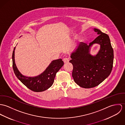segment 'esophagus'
I'll list each match as a JSON object with an SVG mask.
<instances>
[{"label":"esophagus","mask_w":125,"mask_h":125,"mask_svg":"<svg viewBox=\"0 0 125 125\" xmlns=\"http://www.w3.org/2000/svg\"><path fill=\"white\" fill-rule=\"evenodd\" d=\"M69 59L68 58H65L63 59V61L64 62V63H68L69 62Z\"/></svg>","instance_id":"34e87169"}]
</instances>
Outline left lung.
I'll use <instances>...</instances> for the list:
<instances>
[{
    "mask_svg": "<svg viewBox=\"0 0 125 125\" xmlns=\"http://www.w3.org/2000/svg\"><path fill=\"white\" fill-rule=\"evenodd\" d=\"M98 36L87 45L81 42L71 53L69 62L73 66L72 77L80 87L91 88L102 83L110 74L113 65L114 51L109 36L100 30L94 28ZM98 44L100 47L97 54H90L91 47Z\"/></svg>",
    "mask_w": 125,
    "mask_h": 125,
    "instance_id": "1",
    "label": "left lung"
}]
</instances>
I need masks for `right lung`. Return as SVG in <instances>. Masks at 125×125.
<instances>
[{"label":"right lung","mask_w":125,"mask_h":125,"mask_svg":"<svg viewBox=\"0 0 125 125\" xmlns=\"http://www.w3.org/2000/svg\"><path fill=\"white\" fill-rule=\"evenodd\" d=\"M15 47L12 53V66L17 78L31 90L41 92L49 88L54 83L56 73L64 65L62 59L53 60L42 73L35 77L23 75L18 69L15 61Z\"/></svg>","instance_id":"1"}]
</instances>
